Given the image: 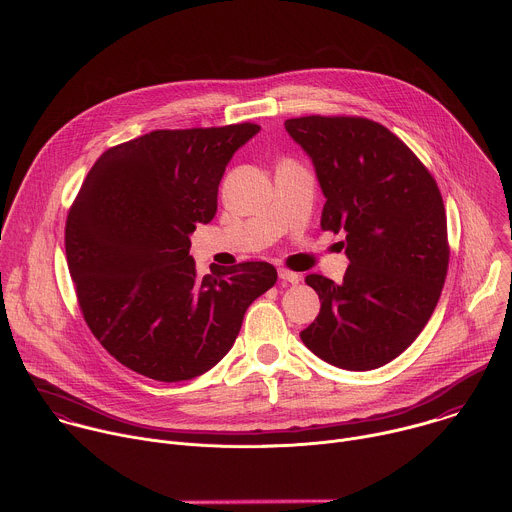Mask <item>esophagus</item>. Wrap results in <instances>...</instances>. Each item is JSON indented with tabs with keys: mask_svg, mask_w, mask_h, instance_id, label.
<instances>
[{
	"mask_svg": "<svg viewBox=\"0 0 512 512\" xmlns=\"http://www.w3.org/2000/svg\"><path fill=\"white\" fill-rule=\"evenodd\" d=\"M278 278L284 282H290V284H298V280H300V276L288 268H278Z\"/></svg>",
	"mask_w": 512,
	"mask_h": 512,
	"instance_id": "esophagus-1",
	"label": "esophagus"
}]
</instances>
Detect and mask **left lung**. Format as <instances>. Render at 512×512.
<instances>
[{
    "instance_id": "obj_1",
    "label": "left lung",
    "mask_w": 512,
    "mask_h": 512,
    "mask_svg": "<svg viewBox=\"0 0 512 512\" xmlns=\"http://www.w3.org/2000/svg\"><path fill=\"white\" fill-rule=\"evenodd\" d=\"M313 159L327 197L321 228L347 234L341 284L309 274L321 313L300 333L323 361L377 369L410 347L444 288L450 248L442 193L399 137L363 117H300L284 123Z\"/></svg>"
}]
</instances>
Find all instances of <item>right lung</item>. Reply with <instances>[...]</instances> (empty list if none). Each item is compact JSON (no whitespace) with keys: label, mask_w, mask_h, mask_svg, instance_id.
<instances>
[{"label":"right lung","mask_w":512,"mask_h":512,"mask_svg":"<svg viewBox=\"0 0 512 512\" xmlns=\"http://www.w3.org/2000/svg\"><path fill=\"white\" fill-rule=\"evenodd\" d=\"M258 131H153L107 149L88 171L66 218L68 270L88 329L131 371L165 383L210 371L274 286L268 262L199 278L189 256L195 224L216 216L226 165Z\"/></svg>","instance_id":"1"}]
</instances>
